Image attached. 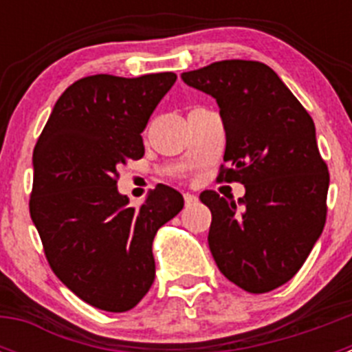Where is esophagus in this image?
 I'll use <instances>...</instances> for the list:
<instances>
[{"instance_id":"34e87169","label":"esophagus","mask_w":352,"mask_h":352,"mask_svg":"<svg viewBox=\"0 0 352 352\" xmlns=\"http://www.w3.org/2000/svg\"><path fill=\"white\" fill-rule=\"evenodd\" d=\"M183 197H185V206H186V208L194 206V204L197 203V197H195L194 194H188V192H186V194L183 195Z\"/></svg>"}]
</instances>
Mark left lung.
I'll use <instances>...</instances> for the list:
<instances>
[{
  "label": "left lung",
  "instance_id": "obj_1",
  "mask_svg": "<svg viewBox=\"0 0 352 352\" xmlns=\"http://www.w3.org/2000/svg\"><path fill=\"white\" fill-rule=\"evenodd\" d=\"M183 82L220 107L226 153L219 182H239L227 201L204 190L211 256L226 278L261 294L296 275L326 222L329 174L310 114L268 65L226 60L183 72Z\"/></svg>",
  "mask_w": 352,
  "mask_h": 352
}]
</instances>
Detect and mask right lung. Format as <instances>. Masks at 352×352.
<instances>
[{
  "mask_svg": "<svg viewBox=\"0 0 352 352\" xmlns=\"http://www.w3.org/2000/svg\"><path fill=\"white\" fill-rule=\"evenodd\" d=\"M174 82L173 72L76 80L36 141L31 220L56 276L96 309L126 312L144 298L155 280V234L183 208L167 185L130 208L116 185V167L144 155L141 133Z\"/></svg>",
  "mask_w": 352,
  "mask_h": 352,
  "instance_id": "obj_1",
  "label": "right lung"
}]
</instances>
